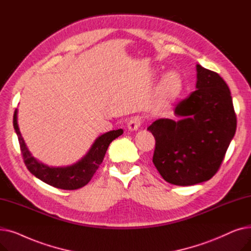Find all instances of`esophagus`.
Segmentation results:
<instances>
[{"mask_svg":"<svg viewBox=\"0 0 251 251\" xmlns=\"http://www.w3.org/2000/svg\"><path fill=\"white\" fill-rule=\"evenodd\" d=\"M141 125V119L138 117H134L131 118L128 124H127V128L129 131H136Z\"/></svg>","mask_w":251,"mask_h":251,"instance_id":"34e87169","label":"esophagus"}]
</instances>
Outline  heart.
<instances>
[{
  "label": "heart",
  "mask_w": 251,
  "mask_h": 251,
  "mask_svg": "<svg viewBox=\"0 0 251 251\" xmlns=\"http://www.w3.org/2000/svg\"><path fill=\"white\" fill-rule=\"evenodd\" d=\"M183 81L179 73L169 71L162 78L155 88V100L162 108L169 107L180 96Z\"/></svg>",
  "instance_id": "heart-1"
}]
</instances>
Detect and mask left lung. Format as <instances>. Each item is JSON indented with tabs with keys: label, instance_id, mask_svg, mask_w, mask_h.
<instances>
[{
	"label": "left lung",
	"instance_id": "left-lung-1",
	"mask_svg": "<svg viewBox=\"0 0 251 251\" xmlns=\"http://www.w3.org/2000/svg\"><path fill=\"white\" fill-rule=\"evenodd\" d=\"M196 72V90L177 104V120L159 119L148 128L155 138L152 162L156 170L167 182L179 186L212 178L236 132L227 83L200 64Z\"/></svg>",
	"mask_w": 251,
	"mask_h": 251
}]
</instances>
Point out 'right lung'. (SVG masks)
<instances>
[{
    "label": "right lung",
    "mask_w": 251,
    "mask_h": 251,
    "mask_svg": "<svg viewBox=\"0 0 251 251\" xmlns=\"http://www.w3.org/2000/svg\"><path fill=\"white\" fill-rule=\"evenodd\" d=\"M13 126L18 136L24 164L29 172L49 185L65 190H74L85 186L101 164L110 143L123 134V129L109 131L99 136L87 153L77 163L67 167H50L35 159L26 147L17 123V109L13 116Z\"/></svg>",
    "instance_id": "1"
}]
</instances>
